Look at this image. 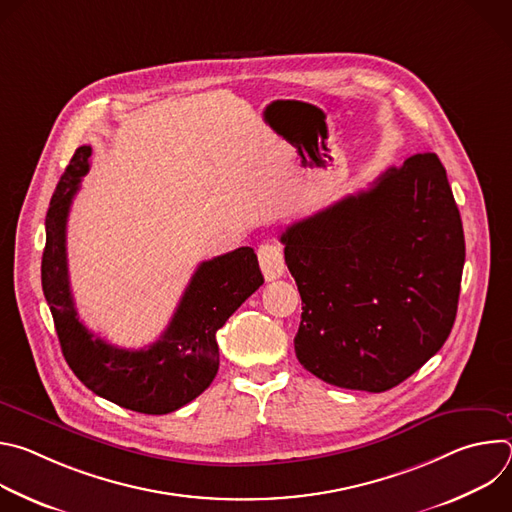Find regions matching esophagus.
Instances as JSON below:
<instances>
[{"instance_id": "1", "label": "esophagus", "mask_w": 512, "mask_h": 512, "mask_svg": "<svg viewBox=\"0 0 512 512\" xmlns=\"http://www.w3.org/2000/svg\"><path fill=\"white\" fill-rule=\"evenodd\" d=\"M257 255H259L261 271H263L267 281L279 279L285 273V259H283V251H281L279 245L265 243V245L259 247Z\"/></svg>"}]
</instances>
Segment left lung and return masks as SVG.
Instances as JSON below:
<instances>
[{"mask_svg": "<svg viewBox=\"0 0 512 512\" xmlns=\"http://www.w3.org/2000/svg\"><path fill=\"white\" fill-rule=\"evenodd\" d=\"M302 296L296 356L318 379L383 393L448 340L466 257L446 168L415 154L279 239Z\"/></svg>", "mask_w": 512, "mask_h": 512, "instance_id": "8db88e82", "label": "left lung"}]
</instances>
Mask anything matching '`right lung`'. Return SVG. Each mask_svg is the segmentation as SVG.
Here are the masks:
<instances>
[{"label": "right lung", "mask_w": 512, "mask_h": 512, "mask_svg": "<svg viewBox=\"0 0 512 512\" xmlns=\"http://www.w3.org/2000/svg\"><path fill=\"white\" fill-rule=\"evenodd\" d=\"M91 148L81 145L64 170L46 214L42 289L50 306L62 354L95 395L148 415L172 413L196 399L218 371L216 332L263 283L251 247L202 261L164 330L148 348H119L89 332L70 294L66 265V218L81 178L89 172Z\"/></svg>", "instance_id": "1"}]
</instances>
